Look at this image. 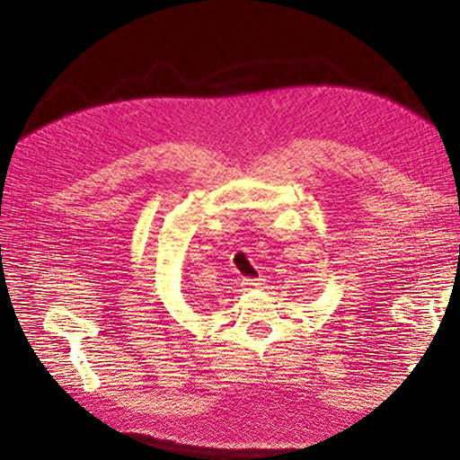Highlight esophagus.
Masks as SVG:
<instances>
[{
  "label": "esophagus",
  "instance_id": "34e87169",
  "mask_svg": "<svg viewBox=\"0 0 460 460\" xmlns=\"http://www.w3.org/2000/svg\"><path fill=\"white\" fill-rule=\"evenodd\" d=\"M262 282H264L262 278H243L242 286H243V289H257L262 286Z\"/></svg>",
  "mask_w": 460,
  "mask_h": 460
}]
</instances>
